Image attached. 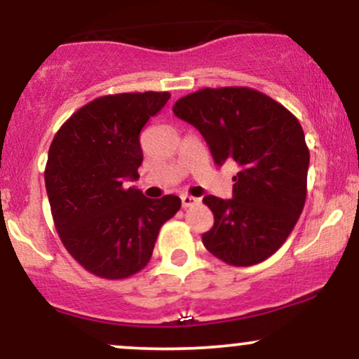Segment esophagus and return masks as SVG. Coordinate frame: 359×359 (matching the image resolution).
<instances>
[{"label":"esophagus","instance_id":"34e87169","mask_svg":"<svg viewBox=\"0 0 359 359\" xmlns=\"http://www.w3.org/2000/svg\"><path fill=\"white\" fill-rule=\"evenodd\" d=\"M180 199H182V208H185V209L199 203V199H196V197H192V196H187V194H184Z\"/></svg>","mask_w":359,"mask_h":359}]
</instances>
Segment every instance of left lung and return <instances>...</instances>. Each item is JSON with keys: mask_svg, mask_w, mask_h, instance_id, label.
<instances>
[{"mask_svg": "<svg viewBox=\"0 0 359 359\" xmlns=\"http://www.w3.org/2000/svg\"><path fill=\"white\" fill-rule=\"evenodd\" d=\"M174 114L199 130L216 165H240L233 199H203L214 214L205 248L233 266L271 257L306 204L309 148L299 119L250 88L201 89L177 101Z\"/></svg>", "mask_w": 359, "mask_h": 359, "instance_id": "1", "label": "left lung"}]
</instances>
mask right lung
Wrapping results in <instances>:
<instances>
[{
  "mask_svg": "<svg viewBox=\"0 0 359 359\" xmlns=\"http://www.w3.org/2000/svg\"><path fill=\"white\" fill-rule=\"evenodd\" d=\"M168 93H123L77 109L52 140L45 187L65 250L93 275L121 280L145 269L177 196L148 199L128 187L143 162L140 131Z\"/></svg>",
  "mask_w": 359,
  "mask_h": 359,
  "instance_id": "right-lung-1",
  "label": "right lung"
}]
</instances>
